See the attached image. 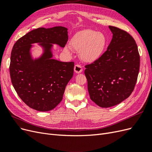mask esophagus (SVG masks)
<instances>
[{
  "instance_id": "esophagus-1",
  "label": "esophagus",
  "mask_w": 152,
  "mask_h": 152,
  "mask_svg": "<svg viewBox=\"0 0 152 152\" xmlns=\"http://www.w3.org/2000/svg\"><path fill=\"white\" fill-rule=\"evenodd\" d=\"M83 70L82 67L80 65H75L74 66V72L76 73H80Z\"/></svg>"
}]
</instances>
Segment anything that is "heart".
Masks as SVG:
<instances>
[{"mask_svg":"<svg viewBox=\"0 0 152 152\" xmlns=\"http://www.w3.org/2000/svg\"><path fill=\"white\" fill-rule=\"evenodd\" d=\"M107 44V38L101 32L84 30L78 32L70 41L72 49L79 52L80 58L86 63H94L102 56ZM66 53L70 48H65Z\"/></svg>","mask_w":152,"mask_h":152,"instance_id":"obj_1","label":"heart"}]
</instances>
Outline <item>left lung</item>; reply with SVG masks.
<instances>
[{
	"label": "left lung",
	"mask_w": 152,
	"mask_h": 152,
	"mask_svg": "<svg viewBox=\"0 0 152 152\" xmlns=\"http://www.w3.org/2000/svg\"><path fill=\"white\" fill-rule=\"evenodd\" d=\"M113 34L107 50L84 72L91 99L109 108L122 102L134 89L140 57L137 44L127 31L109 26Z\"/></svg>",
	"instance_id": "1"
}]
</instances>
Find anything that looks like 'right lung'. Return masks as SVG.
Returning a JSON list of instances; mask_svg holds the SVG:
<instances>
[{"label": "right lung", "mask_w": 152, "mask_h": 152, "mask_svg": "<svg viewBox=\"0 0 152 152\" xmlns=\"http://www.w3.org/2000/svg\"><path fill=\"white\" fill-rule=\"evenodd\" d=\"M68 39L63 26L30 31L14 45L10 66L12 84L26 105L40 112L54 109L61 102L65 87L73 75V62L53 59V44L64 48ZM39 43L43 53L32 58V43Z\"/></svg>", "instance_id": "right-lung-1"}]
</instances>
